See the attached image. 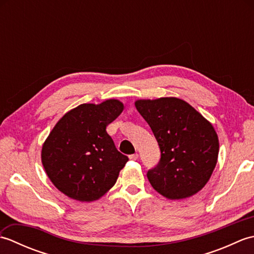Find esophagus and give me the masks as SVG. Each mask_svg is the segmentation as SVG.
Segmentation results:
<instances>
[{
	"instance_id": "34e87169",
	"label": "esophagus",
	"mask_w": 254,
	"mask_h": 254,
	"mask_svg": "<svg viewBox=\"0 0 254 254\" xmlns=\"http://www.w3.org/2000/svg\"><path fill=\"white\" fill-rule=\"evenodd\" d=\"M128 158H130L131 160H136V159H138V154L137 153L132 154V155L128 156Z\"/></svg>"
}]
</instances>
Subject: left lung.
<instances>
[{"mask_svg": "<svg viewBox=\"0 0 254 254\" xmlns=\"http://www.w3.org/2000/svg\"><path fill=\"white\" fill-rule=\"evenodd\" d=\"M160 148V159L147 171L156 191L171 199L191 196L206 185L218 157V137L202 115L181 99L137 100Z\"/></svg>", "mask_w": 254, "mask_h": 254, "instance_id": "1", "label": "left lung"}]
</instances>
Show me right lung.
Returning <instances> with one entry per match:
<instances>
[{
    "mask_svg": "<svg viewBox=\"0 0 254 254\" xmlns=\"http://www.w3.org/2000/svg\"><path fill=\"white\" fill-rule=\"evenodd\" d=\"M122 102L84 104L59 121L42 146L41 159L53 185L68 197L90 202L115 186L127 156L117 149L106 127L120 116Z\"/></svg>",
    "mask_w": 254,
    "mask_h": 254,
    "instance_id": "obj_1",
    "label": "right lung"
}]
</instances>
